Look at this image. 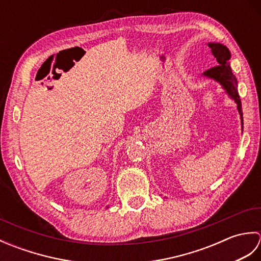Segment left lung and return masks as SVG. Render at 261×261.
<instances>
[{"instance_id":"obj_1","label":"left lung","mask_w":261,"mask_h":261,"mask_svg":"<svg viewBox=\"0 0 261 261\" xmlns=\"http://www.w3.org/2000/svg\"><path fill=\"white\" fill-rule=\"evenodd\" d=\"M208 47L212 50V54L216 58V62H218V66L207 69L204 71V75L210 79H213L218 81L221 85L223 86L226 93L234 99L237 103V108L239 110V113L241 116V124L243 127V116H242V107H241V99L239 96V93H238V81L236 76L233 75L231 70V67L229 65V59L231 58L230 50L225 46L221 45V43H215V42H210Z\"/></svg>"}]
</instances>
